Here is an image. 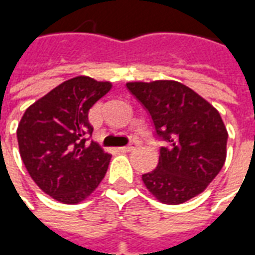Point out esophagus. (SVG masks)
<instances>
[{
    "instance_id": "34e87169",
    "label": "esophagus",
    "mask_w": 255,
    "mask_h": 255,
    "mask_svg": "<svg viewBox=\"0 0 255 255\" xmlns=\"http://www.w3.org/2000/svg\"><path fill=\"white\" fill-rule=\"evenodd\" d=\"M138 146H139L138 142H131V143H128L127 146H124V147H120V150H122V151H132V150L136 149Z\"/></svg>"
}]
</instances>
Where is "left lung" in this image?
I'll return each instance as SVG.
<instances>
[{
    "mask_svg": "<svg viewBox=\"0 0 255 255\" xmlns=\"http://www.w3.org/2000/svg\"><path fill=\"white\" fill-rule=\"evenodd\" d=\"M127 89L149 113L155 139L165 143L157 168L142 175L144 186L169 205L201 194L225 162L228 133L219 112L179 82H133Z\"/></svg>",
    "mask_w": 255,
    "mask_h": 255,
    "instance_id": "left-lung-1",
    "label": "left lung"
}]
</instances>
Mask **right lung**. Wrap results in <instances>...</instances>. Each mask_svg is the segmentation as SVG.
Here are the masks:
<instances>
[{
    "label": "right lung",
    "instance_id": "obj_1",
    "mask_svg": "<svg viewBox=\"0 0 255 255\" xmlns=\"http://www.w3.org/2000/svg\"><path fill=\"white\" fill-rule=\"evenodd\" d=\"M109 82L78 76L24 112L17 127L21 160L36 186L63 203L89 197L105 176L111 154L90 140L89 111L111 90Z\"/></svg>",
    "mask_w": 255,
    "mask_h": 255
}]
</instances>
